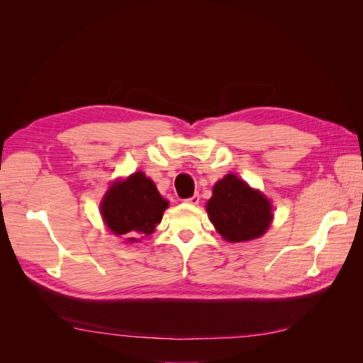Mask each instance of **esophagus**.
Returning a JSON list of instances; mask_svg holds the SVG:
<instances>
[{
  "label": "esophagus",
  "instance_id": "1",
  "mask_svg": "<svg viewBox=\"0 0 363 363\" xmlns=\"http://www.w3.org/2000/svg\"><path fill=\"white\" fill-rule=\"evenodd\" d=\"M186 203H189V204H192V206H196L200 203V195L199 194H195V195H192L191 199H188L186 200Z\"/></svg>",
  "mask_w": 363,
  "mask_h": 363
}]
</instances>
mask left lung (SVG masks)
<instances>
[{"label": "left lung", "instance_id": "left-lung-1", "mask_svg": "<svg viewBox=\"0 0 363 363\" xmlns=\"http://www.w3.org/2000/svg\"><path fill=\"white\" fill-rule=\"evenodd\" d=\"M206 211L216 232L228 242H247L260 238L272 221V207L260 191L227 174L212 191Z\"/></svg>", "mask_w": 363, "mask_h": 363}]
</instances>
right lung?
<instances>
[{
	"instance_id": "right-lung-1",
	"label": "right lung",
	"mask_w": 363,
	"mask_h": 363,
	"mask_svg": "<svg viewBox=\"0 0 363 363\" xmlns=\"http://www.w3.org/2000/svg\"><path fill=\"white\" fill-rule=\"evenodd\" d=\"M168 201L162 199L156 184L138 171L125 180H116L101 201V216L116 236L138 242V236H150L162 221Z\"/></svg>"
}]
</instances>
